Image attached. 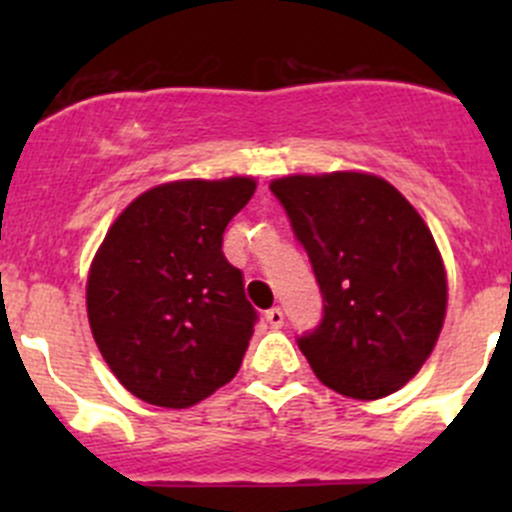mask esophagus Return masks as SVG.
Instances as JSON below:
<instances>
[{"label": "esophagus", "mask_w": 512, "mask_h": 512, "mask_svg": "<svg viewBox=\"0 0 512 512\" xmlns=\"http://www.w3.org/2000/svg\"><path fill=\"white\" fill-rule=\"evenodd\" d=\"M267 322H270L272 329H282L285 327V312H282V307H272L267 309Z\"/></svg>", "instance_id": "obj_1"}]
</instances>
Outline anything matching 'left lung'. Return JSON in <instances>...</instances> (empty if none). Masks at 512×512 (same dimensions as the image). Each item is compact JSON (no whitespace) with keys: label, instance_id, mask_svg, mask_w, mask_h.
<instances>
[{"label":"left lung","instance_id":"1","mask_svg":"<svg viewBox=\"0 0 512 512\" xmlns=\"http://www.w3.org/2000/svg\"><path fill=\"white\" fill-rule=\"evenodd\" d=\"M270 190L307 250L324 299L297 339L324 386L371 401L414 379L436 347L448 287L441 252L414 205L354 170L287 175Z\"/></svg>","mask_w":512,"mask_h":512}]
</instances>
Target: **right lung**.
<instances>
[{
	"instance_id": "add662e5",
	"label": "right lung",
	"mask_w": 512,
	"mask_h": 512,
	"mask_svg": "<svg viewBox=\"0 0 512 512\" xmlns=\"http://www.w3.org/2000/svg\"><path fill=\"white\" fill-rule=\"evenodd\" d=\"M255 180H175L138 195L108 227L86 282L96 347L141 401L188 409L232 381L257 312L223 255Z\"/></svg>"
}]
</instances>
